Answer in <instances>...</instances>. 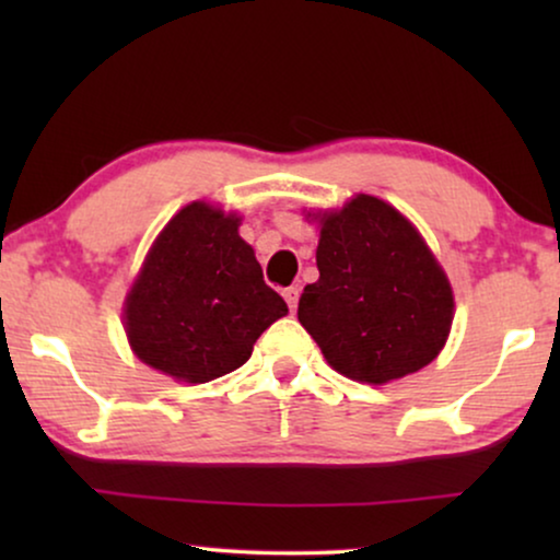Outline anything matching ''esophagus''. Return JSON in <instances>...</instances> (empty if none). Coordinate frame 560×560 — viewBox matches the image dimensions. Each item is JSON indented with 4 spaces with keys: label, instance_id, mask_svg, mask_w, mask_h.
Wrapping results in <instances>:
<instances>
[{
    "label": "esophagus",
    "instance_id": "obj_1",
    "mask_svg": "<svg viewBox=\"0 0 560 560\" xmlns=\"http://www.w3.org/2000/svg\"><path fill=\"white\" fill-rule=\"evenodd\" d=\"M282 298H285V301H288L290 311H295L298 308V298H301V288H298V285L285 288V290H282Z\"/></svg>",
    "mask_w": 560,
    "mask_h": 560
}]
</instances>
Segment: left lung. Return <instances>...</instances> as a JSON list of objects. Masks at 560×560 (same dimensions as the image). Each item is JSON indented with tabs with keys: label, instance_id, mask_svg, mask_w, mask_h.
Wrapping results in <instances>:
<instances>
[{
	"label": "left lung",
	"instance_id": "1",
	"mask_svg": "<svg viewBox=\"0 0 560 560\" xmlns=\"http://www.w3.org/2000/svg\"><path fill=\"white\" fill-rule=\"evenodd\" d=\"M303 213L318 226V280L303 288L298 320L328 366L362 385H387L431 364L456 303L418 226L370 194Z\"/></svg>",
	"mask_w": 560,
	"mask_h": 560
}]
</instances>
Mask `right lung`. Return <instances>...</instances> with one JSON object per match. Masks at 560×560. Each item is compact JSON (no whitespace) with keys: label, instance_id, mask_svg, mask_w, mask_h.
I'll return each mask as SVG.
<instances>
[{"label":"right lung","instance_id":"add662e5","mask_svg":"<svg viewBox=\"0 0 560 560\" xmlns=\"http://www.w3.org/2000/svg\"><path fill=\"white\" fill-rule=\"evenodd\" d=\"M240 226L236 211L190 201L160 229L121 308L129 349L150 370L211 382L247 362L265 328L288 316Z\"/></svg>","mask_w":560,"mask_h":560}]
</instances>
